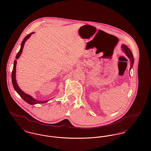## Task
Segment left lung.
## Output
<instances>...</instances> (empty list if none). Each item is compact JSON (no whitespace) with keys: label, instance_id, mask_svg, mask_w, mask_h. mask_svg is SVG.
Instances as JSON below:
<instances>
[{"label":"left lung","instance_id":"obj_1","mask_svg":"<svg viewBox=\"0 0 151 151\" xmlns=\"http://www.w3.org/2000/svg\"><path fill=\"white\" fill-rule=\"evenodd\" d=\"M121 48H122V50L123 51V52H124L126 54V55L128 56V58H129V60L130 61V68L129 70H130L133 67V63H134V58H133L132 52H131L130 49L127 45H125V44L122 45Z\"/></svg>","mask_w":151,"mask_h":151}]
</instances>
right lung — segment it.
<instances>
[{
	"mask_svg": "<svg viewBox=\"0 0 151 151\" xmlns=\"http://www.w3.org/2000/svg\"><path fill=\"white\" fill-rule=\"evenodd\" d=\"M35 33V32H32L30 34H29L27 35H26L24 38V39H23V41L21 43L20 50H19V51L18 52V53H17V55L16 56V58H15L16 59H18L20 57L21 55L22 54L25 42L27 41V40H28L30 37L31 35L34 34ZM16 65H17V60H15L14 61V67H13V70H12V83L14 88L15 89V91L20 95V96L23 99L25 102H26L29 104L33 105V104H45V103L47 102L49 100L42 101H38V100L35 99L34 98H33L32 96H30V95L24 93L23 91L19 87V86L17 84V81H16V76H15L16 75H15L16 74Z\"/></svg>",
	"mask_w": 151,
	"mask_h": 151,
	"instance_id": "obj_1",
	"label": "right lung"
}]
</instances>
